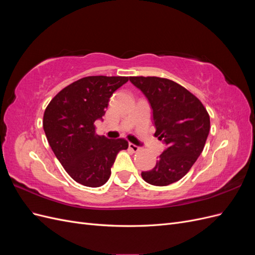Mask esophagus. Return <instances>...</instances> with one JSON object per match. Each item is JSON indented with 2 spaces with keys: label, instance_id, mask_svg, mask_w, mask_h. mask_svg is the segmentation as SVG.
<instances>
[{
  "label": "esophagus",
  "instance_id": "obj_1",
  "mask_svg": "<svg viewBox=\"0 0 255 255\" xmlns=\"http://www.w3.org/2000/svg\"><path fill=\"white\" fill-rule=\"evenodd\" d=\"M128 148L132 150L133 152H137V151H139L140 150V148L138 145H136V144H134V143H132V142H129L128 143Z\"/></svg>",
  "mask_w": 255,
  "mask_h": 255
}]
</instances>
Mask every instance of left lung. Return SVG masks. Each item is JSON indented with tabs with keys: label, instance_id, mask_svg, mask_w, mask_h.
I'll use <instances>...</instances> for the list:
<instances>
[{
	"label": "left lung",
	"instance_id": "8db88e82",
	"mask_svg": "<svg viewBox=\"0 0 255 255\" xmlns=\"http://www.w3.org/2000/svg\"><path fill=\"white\" fill-rule=\"evenodd\" d=\"M149 100L155 135L167 144L152 170L142 179L155 186L181 180L202 153L210 133V115L200 100L171 80L157 76H129Z\"/></svg>",
	"mask_w": 255,
	"mask_h": 255
}]
</instances>
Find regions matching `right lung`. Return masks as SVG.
<instances>
[{"mask_svg":"<svg viewBox=\"0 0 255 255\" xmlns=\"http://www.w3.org/2000/svg\"><path fill=\"white\" fill-rule=\"evenodd\" d=\"M128 76H86L54 97L43 115V129L51 149L72 179L84 186L100 187L109 181L116 156L128 142L96 135L114 92Z\"/></svg>","mask_w":255,"mask_h":255,"instance_id":"right-lung-1","label":"right lung"}]
</instances>
